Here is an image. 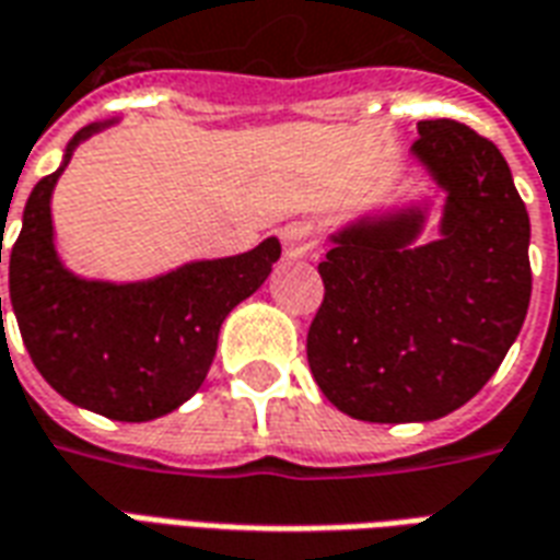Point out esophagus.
I'll list each match as a JSON object with an SVG mask.
<instances>
[{"mask_svg": "<svg viewBox=\"0 0 560 560\" xmlns=\"http://www.w3.org/2000/svg\"><path fill=\"white\" fill-rule=\"evenodd\" d=\"M281 245H284V255L288 257H308L315 255L317 248V236L312 233L308 224H288L284 231H281Z\"/></svg>", "mask_w": 560, "mask_h": 560, "instance_id": "1", "label": "esophagus"}]
</instances>
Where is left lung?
Segmentation results:
<instances>
[{"mask_svg": "<svg viewBox=\"0 0 560 560\" xmlns=\"http://www.w3.org/2000/svg\"><path fill=\"white\" fill-rule=\"evenodd\" d=\"M411 152L446 191L441 240L422 212L363 221L317 264L324 303L305 351L317 387L365 422H425L470 401L516 341L530 300V221L492 140L425 119Z\"/></svg>", "mask_w": 560, "mask_h": 560, "instance_id": "obj_1", "label": "left lung"}]
</instances>
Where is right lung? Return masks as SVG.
<instances>
[{"label":"right lung","instance_id":"1","mask_svg":"<svg viewBox=\"0 0 560 560\" xmlns=\"http://www.w3.org/2000/svg\"><path fill=\"white\" fill-rule=\"evenodd\" d=\"M104 126L110 122L78 131L62 167L32 188L11 245L8 288L32 363L62 399L110 420L147 422L200 389L221 320L267 281L281 245L269 236L245 255L197 260L135 284L68 272L54 248L50 195L74 147Z\"/></svg>","mask_w":560,"mask_h":560}]
</instances>
